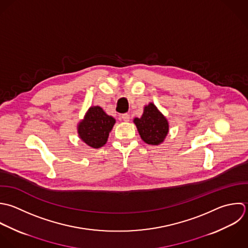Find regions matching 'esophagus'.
Instances as JSON below:
<instances>
[{
    "label": "esophagus",
    "mask_w": 248,
    "mask_h": 248,
    "mask_svg": "<svg viewBox=\"0 0 248 248\" xmlns=\"http://www.w3.org/2000/svg\"><path fill=\"white\" fill-rule=\"evenodd\" d=\"M121 120L124 121V122H129L130 116H129L128 114H123V115L121 116Z\"/></svg>",
    "instance_id": "1"
}]
</instances>
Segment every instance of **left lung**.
Instances as JSON below:
<instances>
[{
  "label": "left lung",
  "mask_w": 248,
  "mask_h": 248,
  "mask_svg": "<svg viewBox=\"0 0 248 248\" xmlns=\"http://www.w3.org/2000/svg\"><path fill=\"white\" fill-rule=\"evenodd\" d=\"M133 123L141 139L148 145H160L169 132V123L166 117L153 102L144 107L142 117L134 118Z\"/></svg>",
  "instance_id": "8db88e82"
}]
</instances>
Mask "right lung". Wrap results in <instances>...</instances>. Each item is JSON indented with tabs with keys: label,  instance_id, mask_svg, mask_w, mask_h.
<instances>
[{
	"label": "right lung",
	"instance_id": "right-lung-1",
	"mask_svg": "<svg viewBox=\"0 0 248 248\" xmlns=\"http://www.w3.org/2000/svg\"><path fill=\"white\" fill-rule=\"evenodd\" d=\"M115 123L116 120L100 106H91L77 124L78 136L89 147L101 148L106 144Z\"/></svg>",
	"mask_w": 248,
	"mask_h": 248
}]
</instances>
